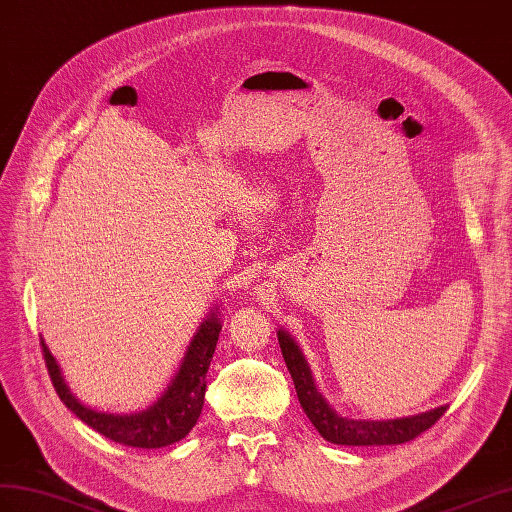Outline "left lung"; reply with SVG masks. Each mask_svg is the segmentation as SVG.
I'll use <instances>...</instances> for the list:
<instances>
[{"label":"left lung","mask_w":512,"mask_h":512,"mask_svg":"<svg viewBox=\"0 0 512 512\" xmlns=\"http://www.w3.org/2000/svg\"><path fill=\"white\" fill-rule=\"evenodd\" d=\"M277 337L283 359L287 363V370L292 374L298 402L311 419V424L318 428V432L326 441L337 445H398L422 435L424 430H428L445 411H448V404H443L426 413L396 419L344 417L342 413H337L320 393L316 381H313L309 363L303 355V350L296 344V339L285 329H279Z\"/></svg>","instance_id":"1"}]
</instances>
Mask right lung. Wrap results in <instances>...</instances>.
I'll list each match as a JSON object with an SVG mask.
<instances>
[{
    "instance_id": "right-lung-1",
    "label": "right lung",
    "mask_w": 512,
    "mask_h": 512,
    "mask_svg": "<svg viewBox=\"0 0 512 512\" xmlns=\"http://www.w3.org/2000/svg\"><path fill=\"white\" fill-rule=\"evenodd\" d=\"M220 329V309L214 307L190 339L186 355H183L175 376L170 378L162 396L149 404L147 409L134 413H110L84 404L64 381L60 365L56 357L51 355L45 339H41V346L51 383H54L56 393L67 409H71L84 424L101 432L103 437L131 445V448L153 450L181 441L199 422L207 387L205 376L214 357Z\"/></svg>"
}]
</instances>
